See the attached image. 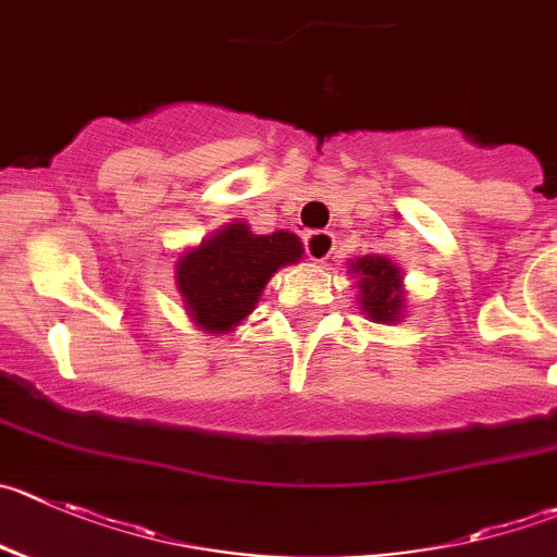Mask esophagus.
I'll use <instances>...</instances> for the list:
<instances>
[{"label":"esophagus","instance_id":"1","mask_svg":"<svg viewBox=\"0 0 557 557\" xmlns=\"http://www.w3.org/2000/svg\"><path fill=\"white\" fill-rule=\"evenodd\" d=\"M333 246H336V240H333L331 232L317 230L306 235V253H309L311 262H325L333 253Z\"/></svg>","mask_w":557,"mask_h":557}]
</instances>
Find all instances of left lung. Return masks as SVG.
<instances>
[{
	"label": "left lung",
	"mask_w": 557,
	"mask_h": 557,
	"mask_svg": "<svg viewBox=\"0 0 557 557\" xmlns=\"http://www.w3.org/2000/svg\"><path fill=\"white\" fill-rule=\"evenodd\" d=\"M349 270L358 278V306L363 314L377 325H396L405 320L407 311V289L405 273L396 268L388 257H358L349 259Z\"/></svg>",
	"instance_id": "8db88e82"
}]
</instances>
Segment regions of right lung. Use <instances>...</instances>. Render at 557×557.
<instances>
[{"mask_svg": "<svg viewBox=\"0 0 557 557\" xmlns=\"http://www.w3.org/2000/svg\"><path fill=\"white\" fill-rule=\"evenodd\" d=\"M300 257L304 243L295 232L253 235L246 221H230L180 253L174 284L199 331L230 333L257 309L273 273Z\"/></svg>", "mask_w": 557, "mask_h": 557, "instance_id": "obj_1", "label": "right lung"}]
</instances>
